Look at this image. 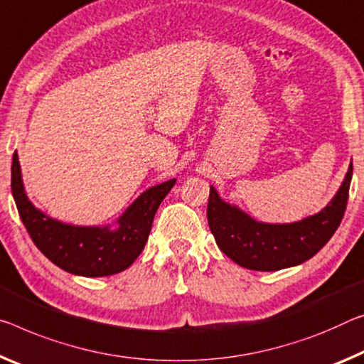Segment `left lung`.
<instances>
[{
	"instance_id": "1",
	"label": "left lung",
	"mask_w": 364,
	"mask_h": 364,
	"mask_svg": "<svg viewBox=\"0 0 364 364\" xmlns=\"http://www.w3.org/2000/svg\"><path fill=\"white\" fill-rule=\"evenodd\" d=\"M351 173L353 165L350 164L342 186L324 209L293 223L257 222L236 205L222 200L210 186L207 220L217 246L241 267L262 272L308 261L326 246L342 222Z\"/></svg>"
}]
</instances>
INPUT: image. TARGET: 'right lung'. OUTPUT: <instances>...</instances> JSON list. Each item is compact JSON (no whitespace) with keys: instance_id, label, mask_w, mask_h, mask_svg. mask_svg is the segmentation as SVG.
<instances>
[{"instance_id":"1","label":"right lung","mask_w":364,"mask_h":364,"mask_svg":"<svg viewBox=\"0 0 364 364\" xmlns=\"http://www.w3.org/2000/svg\"><path fill=\"white\" fill-rule=\"evenodd\" d=\"M175 183L173 178L144 191L118 218L114 230L109 225L77 227L45 215L28 200L17 152L13 155L11 166L13 198L32 241L58 267L82 277L118 274L136 261L147 243L155 212Z\"/></svg>"}]
</instances>
